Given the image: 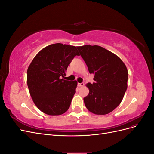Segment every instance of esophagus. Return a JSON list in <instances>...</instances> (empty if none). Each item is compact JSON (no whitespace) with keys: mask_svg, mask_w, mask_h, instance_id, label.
Instances as JSON below:
<instances>
[{"mask_svg":"<svg viewBox=\"0 0 154 154\" xmlns=\"http://www.w3.org/2000/svg\"><path fill=\"white\" fill-rule=\"evenodd\" d=\"M84 83H78V87H83L84 85Z\"/></svg>","mask_w":154,"mask_h":154,"instance_id":"1","label":"esophagus"}]
</instances>
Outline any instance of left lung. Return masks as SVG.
<instances>
[{
    "label": "left lung",
    "instance_id": "left-lung-1",
    "mask_svg": "<svg viewBox=\"0 0 154 154\" xmlns=\"http://www.w3.org/2000/svg\"><path fill=\"white\" fill-rule=\"evenodd\" d=\"M90 74L92 83L87 84L89 93L83 98L87 109L98 115L113 111L122 102L127 88V67L118 56L98 45L77 47Z\"/></svg>",
    "mask_w": 154,
    "mask_h": 154
}]
</instances>
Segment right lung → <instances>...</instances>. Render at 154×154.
I'll list each match as a JSON object with an SVG mask.
<instances>
[{"label":"right lung","instance_id":"add662e5","mask_svg":"<svg viewBox=\"0 0 154 154\" xmlns=\"http://www.w3.org/2000/svg\"><path fill=\"white\" fill-rule=\"evenodd\" d=\"M79 56L75 46L49 45L32 60L27 71V83L35 105L42 112L61 115L69 109L77 82L65 79L69 65Z\"/></svg>","mask_w":154,"mask_h":154}]
</instances>
